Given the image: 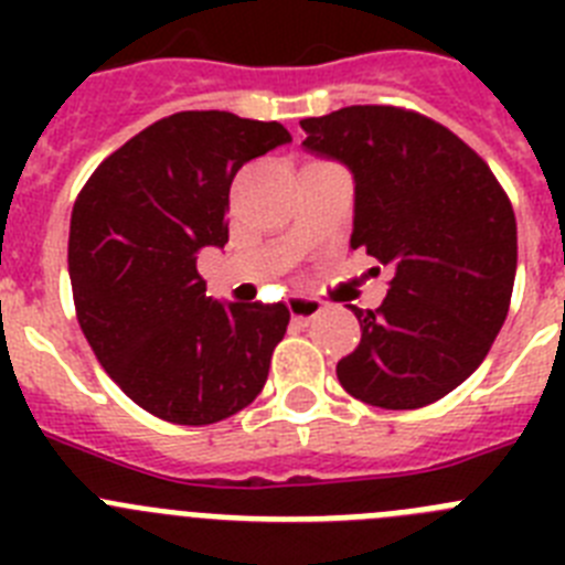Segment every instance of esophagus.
I'll use <instances>...</instances> for the list:
<instances>
[{
  "instance_id": "obj_1",
  "label": "esophagus",
  "mask_w": 565,
  "mask_h": 565,
  "mask_svg": "<svg viewBox=\"0 0 565 565\" xmlns=\"http://www.w3.org/2000/svg\"><path fill=\"white\" fill-rule=\"evenodd\" d=\"M288 311H291L294 322H299V326H308L311 319H317L319 313H322V306H319L317 299L291 297L288 299Z\"/></svg>"
}]
</instances>
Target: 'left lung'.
I'll return each instance as SVG.
<instances>
[{"instance_id": "left-lung-1", "label": "left lung", "mask_w": 565, "mask_h": 565, "mask_svg": "<svg viewBox=\"0 0 565 565\" xmlns=\"http://www.w3.org/2000/svg\"><path fill=\"white\" fill-rule=\"evenodd\" d=\"M306 147L353 172L351 248L393 266L376 311L353 308L356 351L337 376L384 411L438 402L476 371L509 313L518 226L476 149L422 113L384 104L299 121Z\"/></svg>"}]
</instances>
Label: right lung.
I'll return each mask as SVG.
<instances>
[{
    "label": "right lung",
    "mask_w": 565,
    "mask_h": 565,
    "mask_svg": "<svg viewBox=\"0 0 565 565\" xmlns=\"http://www.w3.org/2000/svg\"><path fill=\"white\" fill-rule=\"evenodd\" d=\"M288 141L277 121L186 109L129 138L78 192L67 246L78 326L109 379L163 422H223L266 384L291 313L206 297L194 254L228 243L239 167Z\"/></svg>",
    "instance_id": "obj_1"
}]
</instances>
